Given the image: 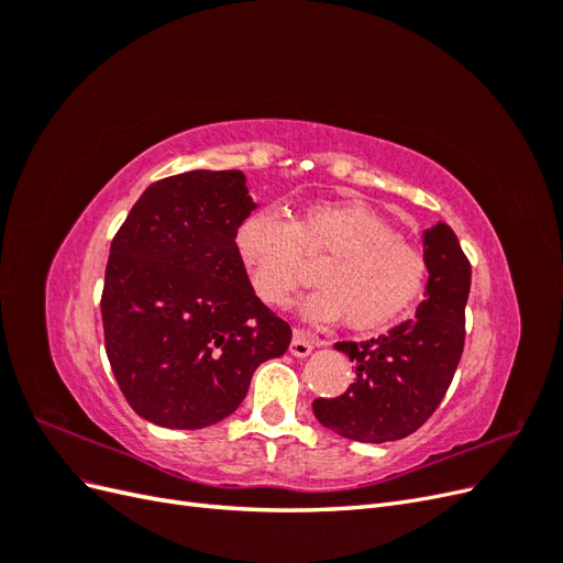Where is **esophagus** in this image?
<instances>
[{
	"mask_svg": "<svg viewBox=\"0 0 563 563\" xmlns=\"http://www.w3.org/2000/svg\"><path fill=\"white\" fill-rule=\"evenodd\" d=\"M317 345H321V343L312 333H308V331H294L291 347H288V352H291L294 356H308Z\"/></svg>",
	"mask_w": 563,
	"mask_h": 563,
	"instance_id": "34e87169",
	"label": "esophagus"
}]
</instances>
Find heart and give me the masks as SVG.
Listing matches in <instances>:
<instances>
[{"label": "heart", "mask_w": 563, "mask_h": 563, "mask_svg": "<svg viewBox=\"0 0 563 563\" xmlns=\"http://www.w3.org/2000/svg\"><path fill=\"white\" fill-rule=\"evenodd\" d=\"M253 294L286 308L308 279L305 261L320 263L321 288L305 312L321 321L345 317L356 331L385 327L420 298L428 255L389 220L360 201H317L291 223L272 209L249 213L234 234Z\"/></svg>", "instance_id": "1"}]
</instances>
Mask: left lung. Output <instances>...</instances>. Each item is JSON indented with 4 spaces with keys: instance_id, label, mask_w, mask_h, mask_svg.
Returning a JSON list of instances; mask_svg holds the SVG:
<instances>
[{
    "instance_id": "left-lung-1",
    "label": "left lung",
    "mask_w": 563,
    "mask_h": 563,
    "mask_svg": "<svg viewBox=\"0 0 563 563\" xmlns=\"http://www.w3.org/2000/svg\"><path fill=\"white\" fill-rule=\"evenodd\" d=\"M430 277L416 319L364 343H335L356 368L347 391L314 399L317 420L340 437L383 444L413 434L444 399L465 345L472 267L455 232L437 223L422 234Z\"/></svg>"
}]
</instances>
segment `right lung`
I'll return each instance as SVG.
<instances>
[{
  "mask_svg": "<svg viewBox=\"0 0 563 563\" xmlns=\"http://www.w3.org/2000/svg\"><path fill=\"white\" fill-rule=\"evenodd\" d=\"M255 209L242 172L152 183L114 234L100 312L119 389L141 418L201 430L236 411L291 327L253 294L234 234Z\"/></svg>",
  "mask_w": 563,
  "mask_h": 563,
  "instance_id": "right-lung-1",
  "label": "right lung"
}]
</instances>
